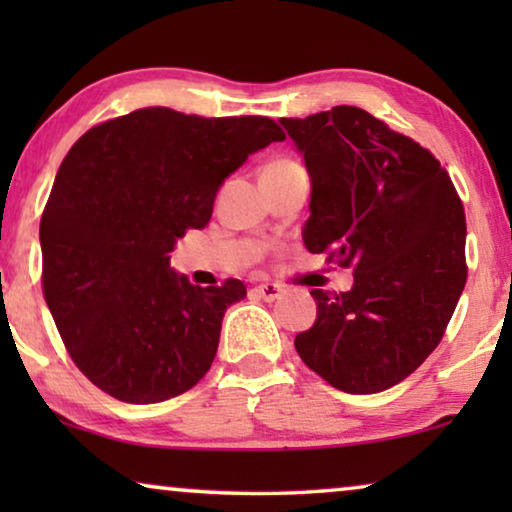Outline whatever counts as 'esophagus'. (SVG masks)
Masks as SVG:
<instances>
[{
  "label": "esophagus",
  "instance_id": "esophagus-1",
  "mask_svg": "<svg viewBox=\"0 0 512 512\" xmlns=\"http://www.w3.org/2000/svg\"><path fill=\"white\" fill-rule=\"evenodd\" d=\"M254 293H258V298H263V300H268V303H272V300H277L279 296H282L284 293V289L279 284H258V286H254V289H251Z\"/></svg>",
  "mask_w": 512,
  "mask_h": 512
}]
</instances>
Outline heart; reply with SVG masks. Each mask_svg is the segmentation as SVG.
Listing matches in <instances>:
<instances>
[{"mask_svg":"<svg viewBox=\"0 0 512 512\" xmlns=\"http://www.w3.org/2000/svg\"><path fill=\"white\" fill-rule=\"evenodd\" d=\"M289 165H298V163H293V160H289V158H279V160H275V163H270L268 167H289Z\"/></svg>","mask_w":512,"mask_h":512,"instance_id":"heart-1","label":"heart"}]
</instances>
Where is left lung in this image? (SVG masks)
Returning a JSON list of instances; mask_svg holds the SVG:
<instances>
[{
	"mask_svg": "<svg viewBox=\"0 0 512 512\" xmlns=\"http://www.w3.org/2000/svg\"><path fill=\"white\" fill-rule=\"evenodd\" d=\"M282 125L312 179L305 247L354 270L352 291L312 289L317 321L293 345L331 387L377 394L443 340L468 275L464 205L429 149L359 107Z\"/></svg>",
	"mask_w": 512,
	"mask_h": 512,
	"instance_id": "left-lung-1",
	"label": "left lung"
}]
</instances>
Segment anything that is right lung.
I'll return each instance as SVG.
<instances>
[{
  "label": "right lung",
  "mask_w": 512,
  "mask_h": 512,
  "mask_svg": "<svg viewBox=\"0 0 512 512\" xmlns=\"http://www.w3.org/2000/svg\"><path fill=\"white\" fill-rule=\"evenodd\" d=\"M284 132L268 116L109 118L62 160L41 214V289L76 368L123 403H160L212 366L240 279L193 286L170 251L212 219L223 179Z\"/></svg>",
  "instance_id": "right-lung-1"
}]
</instances>
